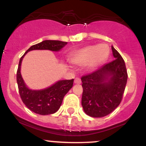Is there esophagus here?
Returning <instances> with one entry per match:
<instances>
[{
	"label": "esophagus",
	"mask_w": 146,
	"mask_h": 146,
	"mask_svg": "<svg viewBox=\"0 0 146 146\" xmlns=\"http://www.w3.org/2000/svg\"><path fill=\"white\" fill-rule=\"evenodd\" d=\"M74 82L75 84H80L81 83V80L80 78H76V79L74 80Z\"/></svg>",
	"instance_id": "1"
}]
</instances>
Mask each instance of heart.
I'll use <instances>...</instances> for the list:
<instances>
[{"label": "heart", "mask_w": 146, "mask_h": 146, "mask_svg": "<svg viewBox=\"0 0 146 146\" xmlns=\"http://www.w3.org/2000/svg\"><path fill=\"white\" fill-rule=\"evenodd\" d=\"M110 47L107 44L87 45L74 52L70 56V61L73 64L83 66L88 71L94 70L108 59Z\"/></svg>", "instance_id": "obj_1"}]
</instances>
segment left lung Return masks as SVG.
Segmentation results:
<instances>
[{"instance_id":"1","label":"left lung","mask_w":146,"mask_h":146,"mask_svg":"<svg viewBox=\"0 0 146 146\" xmlns=\"http://www.w3.org/2000/svg\"><path fill=\"white\" fill-rule=\"evenodd\" d=\"M115 60L81 78L84 112L92 117L108 115L119 105L127 81L125 61L112 46Z\"/></svg>"}]
</instances>
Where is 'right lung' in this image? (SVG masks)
I'll use <instances>...</instances> for the list:
<instances>
[{
    "mask_svg": "<svg viewBox=\"0 0 146 146\" xmlns=\"http://www.w3.org/2000/svg\"><path fill=\"white\" fill-rule=\"evenodd\" d=\"M66 42L59 40H45L41 42L32 45L19 60L17 72V82L21 99L26 106L37 114L46 115L56 113L60 108L64 96L72 88L74 80H58L53 85L42 90H32L29 88L23 80L21 74V65L23 58L27 53L32 50H50L59 52Z\"/></svg>",
    "mask_w": 146,
    "mask_h": 146,
    "instance_id": "right-lung-1",
    "label": "right lung"
}]
</instances>
